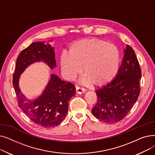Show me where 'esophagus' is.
I'll use <instances>...</instances> for the list:
<instances>
[{
	"label": "esophagus",
	"mask_w": 155,
	"mask_h": 155,
	"mask_svg": "<svg viewBox=\"0 0 155 155\" xmlns=\"http://www.w3.org/2000/svg\"><path fill=\"white\" fill-rule=\"evenodd\" d=\"M85 92V89L81 88L80 87H76V92L78 94H82Z\"/></svg>",
	"instance_id": "1"
}]
</instances>
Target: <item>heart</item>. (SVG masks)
<instances>
[{
  "instance_id": "heart-1",
  "label": "heart",
  "mask_w": 155,
  "mask_h": 155,
  "mask_svg": "<svg viewBox=\"0 0 155 155\" xmlns=\"http://www.w3.org/2000/svg\"><path fill=\"white\" fill-rule=\"evenodd\" d=\"M120 62L119 49L98 39H85L75 42L70 51L61 53L60 64L64 77L73 80L82 71L80 83L85 85H103L115 77Z\"/></svg>"
}]
</instances>
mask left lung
<instances>
[{"label":"left lung","mask_w":155,"mask_h":155,"mask_svg":"<svg viewBox=\"0 0 155 155\" xmlns=\"http://www.w3.org/2000/svg\"><path fill=\"white\" fill-rule=\"evenodd\" d=\"M124 58L116 77L95 91L97 102L94 116L105 123L123 119L137 101L140 93L141 70L133 49L126 45Z\"/></svg>","instance_id":"left-lung-1"}]
</instances>
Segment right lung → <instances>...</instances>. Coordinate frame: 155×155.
Instances as JSON below:
<instances>
[{
	"instance_id": "right-lung-1",
	"label": "right lung",
	"mask_w": 155,
	"mask_h": 155,
	"mask_svg": "<svg viewBox=\"0 0 155 155\" xmlns=\"http://www.w3.org/2000/svg\"><path fill=\"white\" fill-rule=\"evenodd\" d=\"M45 43L33 42L20 53L16 61L12 84L19 107L27 116L40 126L51 127L59 125L67 116L69 101L75 94V85L51 74L42 94L33 100L27 99L19 86L21 75L31 64L42 61L51 70L56 67L54 48Z\"/></svg>"
}]
</instances>
